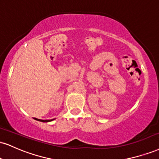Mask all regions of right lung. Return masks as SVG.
<instances>
[{
    "label": "right lung",
    "mask_w": 159,
    "mask_h": 159,
    "mask_svg": "<svg viewBox=\"0 0 159 159\" xmlns=\"http://www.w3.org/2000/svg\"><path fill=\"white\" fill-rule=\"evenodd\" d=\"M35 118V120H37V121H42V122H49V121H53V119H52V120H41V119H38V118Z\"/></svg>",
    "instance_id": "add662e5"
}]
</instances>
